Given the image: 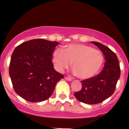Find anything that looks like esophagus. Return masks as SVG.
<instances>
[{
  "label": "esophagus",
  "instance_id": "34e87169",
  "mask_svg": "<svg viewBox=\"0 0 129 129\" xmlns=\"http://www.w3.org/2000/svg\"><path fill=\"white\" fill-rule=\"evenodd\" d=\"M64 78H65V79H66V80H67V81H72V78H68V77H67V76L65 77Z\"/></svg>",
  "mask_w": 129,
  "mask_h": 129
}]
</instances>
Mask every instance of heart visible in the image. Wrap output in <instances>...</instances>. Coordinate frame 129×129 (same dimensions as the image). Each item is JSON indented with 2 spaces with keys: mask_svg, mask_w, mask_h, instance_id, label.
I'll return each mask as SVG.
<instances>
[{
  "mask_svg": "<svg viewBox=\"0 0 129 129\" xmlns=\"http://www.w3.org/2000/svg\"><path fill=\"white\" fill-rule=\"evenodd\" d=\"M53 58L60 72L70 67L73 63V73L81 79H88L97 75L104 63V56L100 50L83 44H70L64 49L56 48Z\"/></svg>",
  "mask_w": 129,
  "mask_h": 129,
  "instance_id": "obj_1",
  "label": "heart"
}]
</instances>
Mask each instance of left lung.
<instances>
[{"mask_svg":"<svg viewBox=\"0 0 129 129\" xmlns=\"http://www.w3.org/2000/svg\"><path fill=\"white\" fill-rule=\"evenodd\" d=\"M103 53L106 62L103 70L88 79L81 81L82 88L75 93L80 102L88 104L102 103L113 94L117 82L120 77V67L115 53L103 44L91 42Z\"/></svg>","mask_w":129,"mask_h":129,"instance_id":"1","label":"left lung"}]
</instances>
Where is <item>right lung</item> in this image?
Here are the masks:
<instances>
[{
	"label": "right lung",
	"instance_id": "right-lung-1",
	"mask_svg": "<svg viewBox=\"0 0 129 129\" xmlns=\"http://www.w3.org/2000/svg\"><path fill=\"white\" fill-rule=\"evenodd\" d=\"M59 43L33 39L17 46L10 60L9 74L15 92L31 103L47 100L63 75L54 70L53 53Z\"/></svg>",
	"mask_w": 129,
	"mask_h": 129
}]
</instances>
